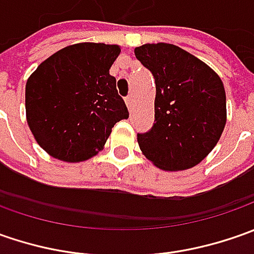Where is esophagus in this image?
I'll list each match as a JSON object with an SVG mask.
<instances>
[{
	"mask_svg": "<svg viewBox=\"0 0 254 254\" xmlns=\"http://www.w3.org/2000/svg\"><path fill=\"white\" fill-rule=\"evenodd\" d=\"M126 104H127V107L131 110L132 109V97L131 96H128V97H126Z\"/></svg>",
	"mask_w": 254,
	"mask_h": 254,
	"instance_id": "1",
	"label": "esophagus"
}]
</instances>
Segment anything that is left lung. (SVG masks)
Masks as SVG:
<instances>
[{"label": "left lung", "instance_id": "1", "mask_svg": "<svg viewBox=\"0 0 254 254\" xmlns=\"http://www.w3.org/2000/svg\"><path fill=\"white\" fill-rule=\"evenodd\" d=\"M155 79V123L137 134L140 150L164 171L198 165L219 141L226 124V93L212 67L172 44L134 49Z\"/></svg>", "mask_w": 254, "mask_h": 254}]
</instances>
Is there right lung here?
I'll return each mask as SVG.
<instances>
[{
	"mask_svg": "<svg viewBox=\"0 0 254 254\" xmlns=\"http://www.w3.org/2000/svg\"><path fill=\"white\" fill-rule=\"evenodd\" d=\"M119 45L80 42L51 55L25 86L26 122L51 157L82 162L104 148L114 124L128 119L110 67Z\"/></svg>",
	"mask_w": 254,
	"mask_h": 254,
	"instance_id": "obj_1",
	"label": "right lung"
}]
</instances>
